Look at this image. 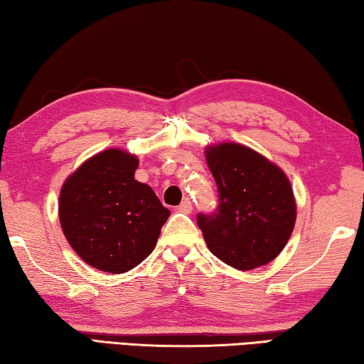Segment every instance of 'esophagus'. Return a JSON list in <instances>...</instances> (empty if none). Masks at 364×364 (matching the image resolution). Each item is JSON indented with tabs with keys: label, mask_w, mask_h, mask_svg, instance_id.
<instances>
[{
	"label": "esophagus",
	"mask_w": 364,
	"mask_h": 364,
	"mask_svg": "<svg viewBox=\"0 0 364 364\" xmlns=\"http://www.w3.org/2000/svg\"><path fill=\"white\" fill-rule=\"evenodd\" d=\"M178 210L183 213H189L191 210H193V202H191L189 199H184L180 204V207H178Z\"/></svg>",
	"instance_id": "1"
}]
</instances>
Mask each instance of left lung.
I'll return each mask as SVG.
<instances>
[{"instance_id":"1","label":"left lung","mask_w":364,"mask_h":364,"mask_svg":"<svg viewBox=\"0 0 364 364\" xmlns=\"http://www.w3.org/2000/svg\"><path fill=\"white\" fill-rule=\"evenodd\" d=\"M207 164L218 189L215 212L197 215L207 247L242 271L274 260L295 225L294 193L284 171L234 143L208 147Z\"/></svg>"}]
</instances>
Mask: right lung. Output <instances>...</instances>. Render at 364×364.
<instances>
[{"mask_svg": "<svg viewBox=\"0 0 364 364\" xmlns=\"http://www.w3.org/2000/svg\"><path fill=\"white\" fill-rule=\"evenodd\" d=\"M138 159L107 149L64 183L59 220L70 247L96 269L125 273L151 255L170 210L134 180Z\"/></svg>", "mask_w": 364, "mask_h": 364, "instance_id": "add662e5", "label": "right lung"}]
</instances>
